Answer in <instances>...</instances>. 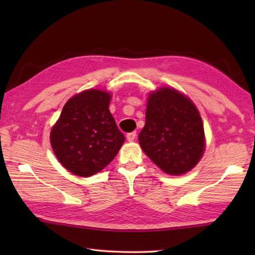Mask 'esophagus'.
<instances>
[{"label": "esophagus", "instance_id": "34e87169", "mask_svg": "<svg viewBox=\"0 0 255 255\" xmlns=\"http://www.w3.org/2000/svg\"><path fill=\"white\" fill-rule=\"evenodd\" d=\"M136 137H137V132L136 131H132V132H129V133H127V140L128 141H133L134 139H136Z\"/></svg>", "mask_w": 255, "mask_h": 255}]
</instances>
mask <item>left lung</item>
<instances>
[{
  "label": "left lung",
  "instance_id": "left-lung-1",
  "mask_svg": "<svg viewBox=\"0 0 255 255\" xmlns=\"http://www.w3.org/2000/svg\"><path fill=\"white\" fill-rule=\"evenodd\" d=\"M138 139L143 152L170 175L192 170L205 150L198 110L187 96L171 88L150 93L145 125Z\"/></svg>",
  "mask_w": 255,
  "mask_h": 255
}]
</instances>
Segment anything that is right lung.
Instances as JSON below:
<instances>
[{
    "label": "right lung",
    "instance_id": "obj_1",
    "mask_svg": "<svg viewBox=\"0 0 255 255\" xmlns=\"http://www.w3.org/2000/svg\"><path fill=\"white\" fill-rule=\"evenodd\" d=\"M111 99L106 91L81 92L66 103L51 129L53 152L75 175L89 177L102 171L125 141L108 110Z\"/></svg>",
    "mask_w": 255,
    "mask_h": 255
}]
</instances>
